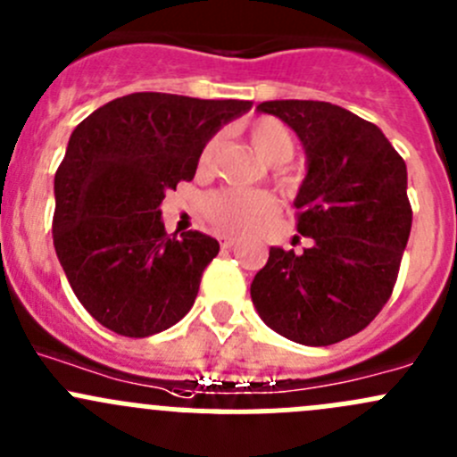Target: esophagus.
<instances>
[{
    "label": "esophagus",
    "mask_w": 457,
    "mask_h": 457,
    "mask_svg": "<svg viewBox=\"0 0 457 457\" xmlns=\"http://www.w3.org/2000/svg\"><path fill=\"white\" fill-rule=\"evenodd\" d=\"M238 243V238H234V237H223L220 238V247H223V250H229V247H234Z\"/></svg>",
    "instance_id": "1"
}]
</instances>
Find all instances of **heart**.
Returning <instances> with one entry per match:
<instances>
[{"label": "heart", "instance_id": "1", "mask_svg": "<svg viewBox=\"0 0 457 457\" xmlns=\"http://www.w3.org/2000/svg\"><path fill=\"white\" fill-rule=\"evenodd\" d=\"M247 137L252 145L267 163L274 165V177L280 183H292V174L285 168L296 150L292 130L276 117H258L247 126ZM220 147V137L212 135L203 145L199 156V168L207 170L214 161L216 152ZM205 216L219 229L228 234H250L265 225L276 214L274 196L261 190H237V187H225L216 190L203 203Z\"/></svg>", "mask_w": 457, "mask_h": 457}]
</instances>
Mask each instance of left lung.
I'll list each match as a JSON object with an SVG mask.
<instances>
[{
  "mask_svg": "<svg viewBox=\"0 0 457 457\" xmlns=\"http://www.w3.org/2000/svg\"><path fill=\"white\" fill-rule=\"evenodd\" d=\"M307 154L298 190L303 252L270 247L252 280L267 327L294 343L327 347L358 334L394 292L411 232L407 165L382 130L327 101H262Z\"/></svg>",
  "mask_w": 457,
  "mask_h": 457,
  "instance_id": "8db88e82",
  "label": "left lung"
}]
</instances>
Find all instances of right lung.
Here are the masks:
<instances>
[{"mask_svg":"<svg viewBox=\"0 0 457 457\" xmlns=\"http://www.w3.org/2000/svg\"><path fill=\"white\" fill-rule=\"evenodd\" d=\"M252 101L132 92L96 108L54 174L53 241L87 314L128 338L177 325L219 254L207 234L165 232L161 203L192 181L205 141Z\"/></svg>","mask_w":457,"mask_h":457,"instance_id":"right-lung-1","label":"right lung"}]
</instances>
